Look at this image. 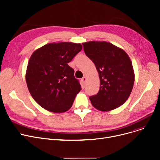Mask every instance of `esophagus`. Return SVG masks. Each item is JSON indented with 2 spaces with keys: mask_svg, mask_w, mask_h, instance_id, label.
Listing matches in <instances>:
<instances>
[{
  "mask_svg": "<svg viewBox=\"0 0 160 160\" xmlns=\"http://www.w3.org/2000/svg\"><path fill=\"white\" fill-rule=\"evenodd\" d=\"M82 82H83V83H86V81H87V78H86V77H83L82 78Z\"/></svg>",
  "mask_w": 160,
  "mask_h": 160,
  "instance_id": "esophagus-1",
  "label": "esophagus"
}]
</instances>
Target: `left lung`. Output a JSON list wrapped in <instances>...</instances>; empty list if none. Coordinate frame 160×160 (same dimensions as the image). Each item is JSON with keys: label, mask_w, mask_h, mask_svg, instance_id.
<instances>
[{"label": "left lung", "mask_w": 160, "mask_h": 160, "mask_svg": "<svg viewBox=\"0 0 160 160\" xmlns=\"http://www.w3.org/2000/svg\"><path fill=\"white\" fill-rule=\"evenodd\" d=\"M82 45L86 56L95 65L100 81L98 93L89 97L92 105L101 112L121 106L130 95L135 80L128 55L106 41H88Z\"/></svg>", "instance_id": "1"}]
</instances>
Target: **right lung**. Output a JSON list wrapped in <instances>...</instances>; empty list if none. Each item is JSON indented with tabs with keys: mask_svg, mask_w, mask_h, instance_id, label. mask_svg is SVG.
<instances>
[{
	"mask_svg": "<svg viewBox=\"0 0 160 160\" xmlns=\"http://www.w3.org/2000/svg\"><path fill=\"white\" fill-rule=\"evenodd\" d=\"M82 48L80 43H52L31 55L26 71L27 87L33 98L45 110L63 113L71 108L81 86L68 63Z\"/></svg>",
	"mask_w": 160,
	"mask_h": 160,
	"instance_id": "add662e5",
	"label": "right lung"
}]
</instances>
